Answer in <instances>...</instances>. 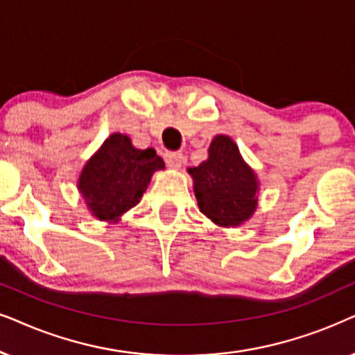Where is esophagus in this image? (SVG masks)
Returning <instances> with one entry per match:
<instances>
[{"label":"esophagus","instance_id":"esophagus-1","mask_svg":"<svg viewBox=\"0 0 355 355\" xmlns=\"http://www.w3.org/2000/svg\"><path fill=\"white\" fill-rule=\"evenodd\" d=\"M164 161H166V164L169 168L179 169L182 163V153L181 151H168V153L164 155Z\"/></svg>","mask_w":355,"mask_h":355}]
</instances>
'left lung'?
Returning a JSON list of instances; mask_svg holds the SVG:
<instances>
[{
	"mask_svg": "<svg viewBox=\"0 0 355 355\" xmlns=\"http://www.w3.org/2000/svg\"><path fill=\"white\" fill-rule=\"evenodd\" d=\"M194 179L197 205L220 227H238L251 218L257 207L259 184L227 135H217L209 146V158L189 168Z\"/></svg>",
	"mask_w": 355,
	"mask_h": 355,
	"instance_id": "left-lung-1",
	"label": "left lung"
}]
</instances>
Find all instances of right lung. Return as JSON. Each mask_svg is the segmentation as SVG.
<instances>
[{
	"mask_svg": "<svg viewBox=\"0 0 355 355\" xmlns=\"http://www.w3.org/2000/svg\"><path fill=\"white\" fill-rule=\"evenodd\" d=\"M158 169L164 163L153 148L138 150L127 135L112 133L85 164L78 189L96 218L116 223L140 202Z\"/></svg>",
	"mask_w": 355,
	"mask_h": 355,
	"instance_id": "add662e5",
	"label": "right lung"
}]
</instances>
